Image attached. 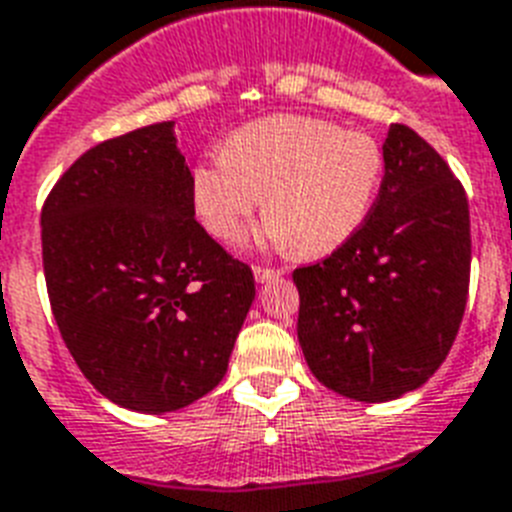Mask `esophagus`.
I'll return each instance as SVG.
<instances>
[{"label": "esophagus", "mask_w": 512, "mask_h": 512, "mask_svg": "<svg viewBox=\"0 0 512 512\" xmlns=\"http://www.w3.org/2000/svg\"><path fill=\"white\" fill-rule=\"evenodd\" d=\"M252 270H255L257 284H268V281H273V278L284 276V270L281 268H265V265H255Z\"/></svg>", "instance_id": "34e87169"}]
</instances>
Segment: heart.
<instances>
[{
    "mask_svg": "<svg viewBox=\"0 0 512 512\" xmlns=\"http://www.w3.org/2000/svg\"><path fill=\"white\" fill-rule=\"evenodd\" d=\"M384 149L365 131L305 115L252 120L223 155L191 170V202L207 234L236 242L263 202V239L299 257L350 242L376 205Z\"/></svg>",
    "mask_w": 512,
    "mask_h": 512,
    "instance_id": "obj_1",
    "label": "heart"
}]
</instances>
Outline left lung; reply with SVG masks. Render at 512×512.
<instances>
[{"instance_id":"1","label":"left lung","mask_w":512,"mask_h":512,"mask_svg":"<svg viewBox=\"0 0 512 512\" xmlns=\"http://www.w3.org/2000/svg\"><path fill=\"white\" fill-rule=\"evenodd\" d=\"M313 376L357 402L426 384L450 352L471 281L468 197L413 128L392 123L376 205L350 242L292 273Z\"/></svg>"}]
</instances>
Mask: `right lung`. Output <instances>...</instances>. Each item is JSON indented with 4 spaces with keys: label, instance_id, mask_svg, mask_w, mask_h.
<instances>
[{
    "label": "right lung",
    "instance_id": "right-lung-1",
    "mask_svg": "<svg viewBox=\"0 0 512 512\" xmlns=\"http://www.w3.org/2000/svg\"><path fill=\"white\" fill-rule=\"evenodd\" d=\"M41 257L62 342L110 402L173 413L226 376L255 276L194 218L170 120L62 173L41 207Z\"/></svg>",
    "mask_w": 512,
    "mask_h": 512
}]
</instances>
